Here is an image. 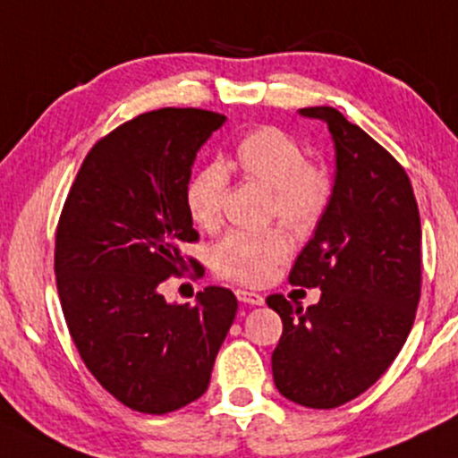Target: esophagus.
I'll return each mask as SVG.
<instances>
[{"mask_svg":"<svg viewBox=\"0 0 458 458\" xmlns=\"http://www.w3.org/2000/svg\"><path fill=\"white\" fill-rule=\"evenodd\" d=\"M236 299L243 302V305H264V296L258 294V292L236 290Z\"/></svg>","mask_w":458,"mask_h":458,"instance_id":"esophagus-1","label":"esophagus"}]
</instances>
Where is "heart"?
<instances>
[{
	"label": "heart",
	"instance_id": "1",
	"mask_svg": "<svg viewBox=\"0 0 458 458\" xmlns=\"http://www.w3.org/2000/svg\"><path fill=\"white\" fill-rule=\"evenodd\" d=\"M228 166L243 179L271 187V213L294 233L305 234L322 222L333 198V179L307 159L305 147L279 128H258L236 142ZM230 176L222 164L198 168L185 187V205L198 228L213 233L224 215ZM292 250L282 225L233 230L213 247V268L225 279L260 285Z\"/></svg>",
	"mask_w": 458,
	"mask_h": 458
}]
</instances>
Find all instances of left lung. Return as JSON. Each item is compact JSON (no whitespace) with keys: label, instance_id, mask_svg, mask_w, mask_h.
Listing matches in <instances>:
<instances>
[{"label":"left lung","instance_id":"1","mask_svg":"<svg viewBox=\"0 0 458 458\" xmlns=\"http://www.w3.org/2000/svg\"><path fill=\"white\" fill-rule=\"evenodd\" d=\"M328 125L335 185L327 215L299 253L290 284L319 288L302 310L282 294L267 305L284 333L273 352L285 399L333 410L371 388L390 367L420 301V213L403 166L337 108H301Z\"/></svg>","mask_w":458,"mask_h":458}]
</instances>
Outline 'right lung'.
<instances>
[{
  "instance_id": "obj_1",
  "label": "right lung",
  "mask_w": 458,
  "mask_h": 458,
  "mask_svg": "<svg viewBox=\"0 0 458 458\" xmlns=\"http://www.w3.org/2000/svg\"><path fill=\"white\" fill-rule=\"evenodd\" d=\"M224 123L211 110L159 108L119 125L87 153L59 217L55 275L76 350L114 399L142 414L205 394L239 307L219 285L198 292L196 305L159 292L183 268L181 247L198 241L185 187L196 153Z\"/></svg>"
}]
</instances>
